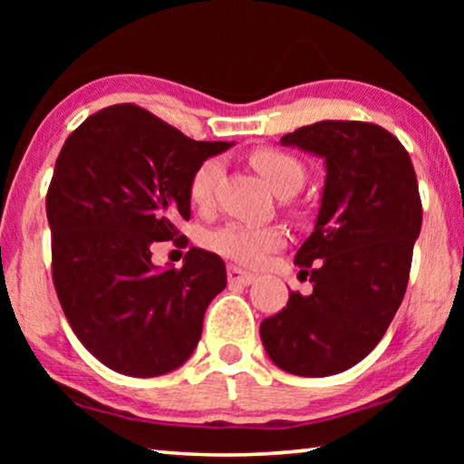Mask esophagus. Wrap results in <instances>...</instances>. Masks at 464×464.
Returning a JSON list of instances; mask_svg holds the SVG:
<instances>
[{
    "label": "esophagus",
    "instance_id": "esophagus-1",
    "mask_svg": "<svg viewBox=\"0 0 464 464\" xmlns=\"http://www.w3.org/2000/svg\"><path fill=\"white\" fill-rule=\"evenodd\" d=\"M227 278H229L231 285H243V286H247L256 280L254 274L241 270L237 266H229V268H227Z\"/></svg>",
    "mask_w": 464,
    "mask_h": 464
}]
</instances>
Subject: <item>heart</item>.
Masks as SVG:
<instances>
[{
    "instance_id": "1",
    "label": "heart",
    "mask_w": 464,
    "mask_h": 464,
    "mask_svg": "<svg viewBox=\"0 0 464 464\" xmlns=\"http://www.w3.org/2000/svg\"><path fill=\"white\" fill-rule=\"evenodd\" d=\"M251 163L260 171L262 178L268 182L274 192L298 190L304 182V166L295 155L280 149L264 147L251 155ZM223 163L218 157H208L194 168L190 182H188V194L190 200L198 207H204L213 200V192L217 179L221 176ZM208 247L215 254L227 257V260L237 262L243 266H257L274 251L286 243V233L274 225H247V223H227L218 227L207 237Z\"/></svg>"
}]
</instances>
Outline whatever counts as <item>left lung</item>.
<instances>
[{"instance_id": "left-lung-1", "label": "left lung", "mask_w": 464, "mask_h": 464, "mask_svg": "<svg viewBox=\"0 0 464 464\" xmlns=\"http://www.w3.org/2000/svg\"><path fill=\"white\" fill-rule=\"evenodd\" d=\"M325 160L315 231L295 264L313 293H290L266 317L272 362L298 376L348 371L374 350L410 282L421 198L410 153L387 129L362 121H321L280 139Z\"/></svg>"}]
</instances>
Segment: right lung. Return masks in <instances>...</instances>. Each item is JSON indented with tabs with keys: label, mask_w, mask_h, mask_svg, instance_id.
<instances>
[{
	"label": "right lung",
	"mask_w": 464,
	"mask_h": 464,
	"mask_svg": "<svg viewBox=\"0 0 464 464\" xmlns=\"http://www.w3.org/2000/svg\"><path fill=\"white\" fill-rule=\"evenodd\" d=\"M229 147L135 104L92 114L63 145L46 192L53 285L77 340L112 371L166 374L198 343L225 262L190 247L182 268L157 270L151 247L188 246L176 223L190 218L192 171Z\"/></svg>",
	"instance_id": "add662e5"
}]
</instances>
